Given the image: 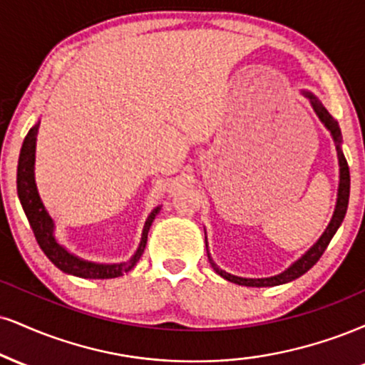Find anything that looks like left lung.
Segmentation results:
<instances>
[{"mask_svg": "<svg viewBox=\"0 0 365 365\" xmlns=\"http://www.w3.org/2000/svg\"><path fill=\"white\" fill-rule=\"evenodd\" d=\"M306 96H309L311 103H313V108L314 112L318 113V117L322 118V122L324 125L330 129V133L333 135V139H335V144H336V153H338V161H340V187H338V199H336V207H335V214H333L330 225H328L327 231L323 232L322 238L318 240V243L314 245L313 248L309 250L308 253L304 255V257L299 258L296 263H294L292 267H289L287 270L282 272V274L275 275V277H269V279H241V277H235V275L231 274H226L225 270H221L216 263L212 262V258L209 257V262L210 265H212V269L217 272L221 277H225L226 280H230V282H235L238 285H247V287H270V285H279V284H285V282H291V280L301 277L302 274H306L311 267L314 265L316 262L322 258V255L324 253V250H327L328 245H330V241L333 238V235H335L338 227H340L341 221H344L345 214H346V207H349V197H350V170H349V163H346L344 153H341L340 149V143H341V134H340V127L335 120H333V117L328 113L327 108L323 107L322 103L318 102V100L314 98L311 93H304Z\"/></svg>", "mask_w": 365, "mask_h": 365, "instance_id": "1", "label": "left lung"}]
</instances>
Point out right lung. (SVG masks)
I'll list each match as a JSON object with an SVG mask.
<instances>
[{
  "label": "right lung",
  "instance_id": "1",
  "mask_svg": "<svg viewBox=\"0 0 365 365\" xmlns=\"http://www.w3.org/2000/svg\"><path fill=\"white\" fill-rule=\"evenodd\" d=\"M37 130H38V124L34 125L32 129L29 130V134L25 135L24 139V144H21L20 158H19V170H16V192H19L21 207L25 210V216L29 219L30 227H32L38 247L42 248V252L46 253V257L54 263L57 269L66 272V274L76 275V277H83V279L120 277L122 274H125V272L133 269L140 258V255L144 253V248H146V241H148V231L161 207L153 209V212L149 214V217L146 219V225H144L143 238H140L138 252L134 253V257L130 258L129 262L115 263V265H100V263L85 262L81 260V258L68 253L63 247H61V245H57L54 236H52L54 225H52V219L49 214H47L46 207H43L41 197L37 194V187H35L34 161H35V138H37Z\"/></svg>",
  "mask_w": 365,
  "mask_h": 365
}]
</instances>
